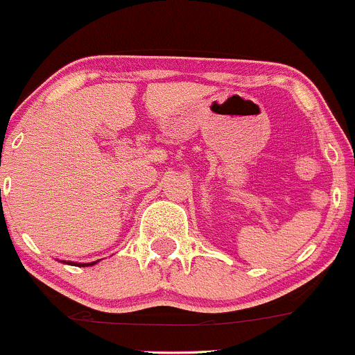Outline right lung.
Instances as JSON below:
<instances>
[{
  "mask_svg": "<svg viewBox=\"0 0 355 355\" xmlns=\"http://www.w3.org/2000/svg\"><path fill=\"white\" fill-rule=\"evenodd\" d=\"M97 261H98V259H97ZM97 261H92V263H76V265H78V266H92V265H96ZM68 263H69V265H75V263H71V261H68Z\"/></svg>",
  "mask_w": 355,
  "mask_h": 355,
  "instance_id": "1",
  "label": "right lung"
}]
</instances>
